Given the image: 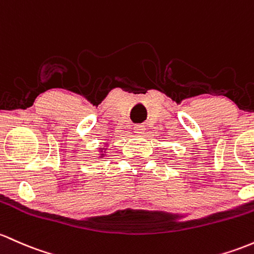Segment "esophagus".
Wrapping results in <instances>:
<instances>
[{
  "instance_id": "34e87169",
  "label": "esophagus",
  "mask_w": 254,
  "mask_h": 254,
  "mask_svg": "<svg viewBox=\"0 0 254 254\" xmlns=\"http://www.w3.org/2000/svg\"><path fill=\"white\" fill-rule=\"evenodd\" d=\"M144 125L142 124H136L135 127H133V131H135V133H137V135H142V133L144 132Z\"/></svg>"
}]
</instances>
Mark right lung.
I'll return each instance as SVG.
<instances>
[{
    "instance_id": "obj_1",
    "label": "right lung",
    "mask_w": 254,
    "mask_h": 254,
    "mask_svg": "<svg viewBox=\"0 0 254 254\" xmlns=\"http://www.w3.org/2000/svg\"><path fill=\"white\" fill-rule=\"evenodd\" d=\"M99 150H100V153H101V154H100V158H104L105 157V152H104V150H106V148H100Z\"/></svg>"
}]
</instances>
